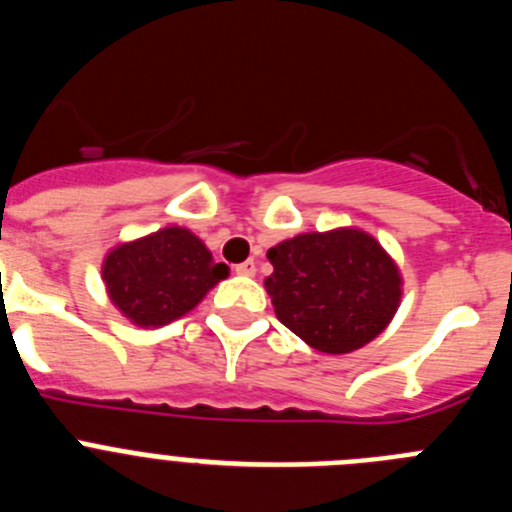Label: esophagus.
<instances>
[{
    "mask_svg": "<svg viewBox=\"0 0 512 512\" xmlns=\"http://www.w3.org/2000/svg\"><path fill=\"white\" fill-rule=\"evenodd\" d=\"M235 274H241V277H253V274H256V261L248 259L243 261V264H238L235 266Z\"/></svg>",
    "mask_w": 512,
    "mask_h": 512,
    "instance_id": "1",
    "label": "esophagus"
}]
</instances>
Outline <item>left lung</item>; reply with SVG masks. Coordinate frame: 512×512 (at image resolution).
Here are the masks:
<instances>
[{"label":"left lung","instance_id":"obj_1","mask_svg":"<svg viewBox=\"0 0 512 512\" xmlns=\"http://www.w3.org/2000/svg\"><path fill=\"white\" fill-rule=\"evenodd\" d=\"M264 279L279 323L323 354H351L382 333L402 300L397 261L372 233H300L266 251Z\"/></svg>","mask_w":512,"mask_h":512}]
</instances>
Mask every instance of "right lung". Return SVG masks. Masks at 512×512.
Returning <instances> with one entry per match:
<instances>
[{
	"instance_id": "right-lung-1",
	"label": "right lung",
	"mask_w": 512,
	"mask_h": 512,
	"mask_svg": "<svg viewBox=\"0 0 512 512\" xmlns=\"http://www.w3.org/2000/svg\"><path fill=\"white\" fill-rule=\"evenodd\" d=\"M230 274L210 248L182 225L122 241L102 261L112 305L138 328H161L184 318Z\"/></svg>"
}]
</instances>
